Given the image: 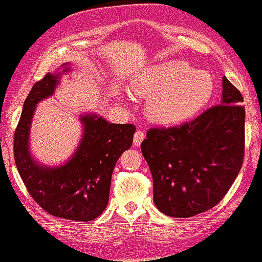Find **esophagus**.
Returning <instances> with one entry per match:
<instances>
[{
  "label": "esophagus",
  "mask_w": 262,
  "mask_h": 262,
  "mask_svg": "<svg viewBox=\"0 0 262 262\" xmlns=\"http://www.w3.org/2000/svg\"><path fill=\"white\" fill-rule=\"evenodd\" d=\"M145 139V135L142 133L141 130H137L134 134V138H133V141H134V146H140L142 140Z\"/></svg>",
  "instance_id": "obj_1"
}]
</instances>
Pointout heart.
<instances>
[{
  "label": "heart",
  "instance_id": "obj_1",
  "mask_svg": "<svg viewBox=\"0 0 262 262\" xmlns=\"http://www.w3.org/2000/svg\"><path fill=\"white\" fill-rule=\"evenodd\" d=\"M214 81L209 72L194 70L183 60L150 65L135 78L132 92L148 97L146 115L162 125L181 123L196 115L209 101Z\"/></svg>",
  "mask_w": 262,
  "mask_h": 262
}]
</instances>
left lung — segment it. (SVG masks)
Instances as JSON below:
<instances>
[{"label": "left lung", "instance_id": "1", "mask_svg": "<svg viewBox=\"0 0 262 262\" xmlns=\"http://www.w3.org/2000/svg\"><path fill=\"white\" fill-rule=\"evenodd\" d=\"M241 92L223 78L221 104L190 122L156 127L141 142L154 179V202L173 217H191L215 207L239 173L244 158Z\"/></svg>", "mask_w": 262, "mask_h": 262}]
</instances>
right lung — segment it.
Listing matches in <instances>:
<instances>
[{"instance_id": "right-lung-1", "label": "right lung", "mask_w": 262, "mask_h": 262, "mask_svg": "<svg viewBox=\"0 0 262 262\" xmlns=\"http://www.w3.org/2000/svg\"><path fill=\"white\" fill-rule=\"evenodd\" d=\"M61 72H48L36 82L25 99L14 133V160L29 193L42 209L54 216L74 221L97 219L106 208L112 171L118 158L132 146L134 124L108 123L95 114L79 117L83 135L75 154L65 164L48 167L30 154L29 137L36 105L52 97Z\"/></svg>"}]
</instances>
